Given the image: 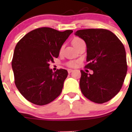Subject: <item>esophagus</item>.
Instances as JSON below:
<instances>
[{"instance_id": "34e87169", "label": "esophagus", "mask_w": 132, "mask_h": 132, "mask_svg": "<svg viewBox=\"0 0 132 132\" xmlns=\"http://www.w3.org/2000/svg\"><path fill=\"white\" fill-rule=\"evenodd\" d=\"M72 71H73V70H72V69H68V73H71V72H72Z\"/></svg>"}]
</instances>
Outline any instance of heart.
Returning <instances> with one entry per match:
<instances>
[{"mask_svg": "<svg viewBox=\"0 0 132 132\" xmlns=\"http://www.w3.org/2000/svg\"><path fill=\"white\" fill-rule=\"evenodd\" d=\"M82 41L83 40H82V39L80 38H78V37L75 38H74L72 41V45L75 47L77 45H78V44L80 42H82ZM63 46H61V48H60V51H60V53H61L62 50H63ZM77 63H78V61H75V60H71V61H68L67 63H66V66H68V67H75V66H76L77 65Z\"/></svg>", "mask_w": 132, "mask_h": 132, "instance_id": "heart-1", "label": "heart"}]
</instances>
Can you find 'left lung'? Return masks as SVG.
Listing matches in <instances>:
<instances>
[{"mask_svg": "<svg viewBox=\"0 0 132 132\" xmlns=\"http://www.w3.org/2000/svg\"><path fill=\"white\" fill-rule=\"evenodd\" d=\"M75 34L87 45L88 63L84 68L93 71L90 75L81 70L82 93L92 102H108L120 90L127 75L123 43L114 33L103 28L79 30Z\"/></svg>", "mask_w": 132, "mask_h": 132, "instance_id": "1", "label": "left lung"}]
</instances>
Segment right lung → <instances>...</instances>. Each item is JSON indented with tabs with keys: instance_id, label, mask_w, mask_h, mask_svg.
I'll use <instances>...</instances> for the list:
<instances>
[{
	"instance_id": "1",
	"label": "right lung",
	"mask_w": 132,
	"mask_h": 132,
	"mask_svg": "<svg viewBox=\"0 0 132 132\" xmlns=\"http://www.w3.org/2000/svg\"><path fill=\"white\" fill-rule=\"evenodd\" d=\"M72 31L42 27L30 31L16 44L12 61L14 81L27 101L43 105L60 95L68 71L60 69L53 72L49 66L58 57L60 48Z\"/></svg>"
}]
</instances>
